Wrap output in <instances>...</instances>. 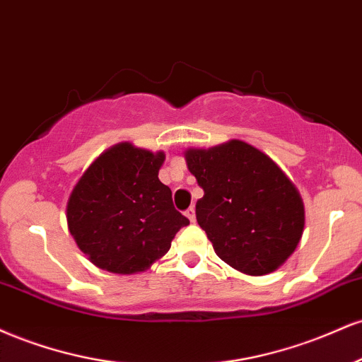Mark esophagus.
<instances>
[{"label": "esophagus", "mask_w": 362, "mask_h": 362, "mask_svg": "<svg viewBox=\"0 0 362 362\" xmlns=\"http://www.w3.org/2000/svg\"><path fill=\"white\" fill-rule=\"evenodd\" d=\"M186 216L189 218V222H194V220H197V211H194L193 206H189L188 210H186Z\"/></svg>", "instance_id": "obj_1"}]
</instances>
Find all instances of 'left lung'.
Returning <instances> with one entry per match:
<instances>
[{
	"label": "left lung",
	"instance_id": "1",
	"mask_svg": "<svg viewBox=\"0 0 362 362\" xmlns=\"http://www.w3.org/2000/svg\"><path fill=\"white\" fill-rule=\"evenodd\" d=\"M185 157L205 191L197 220L216 256L250 276L284 264L303 233L305 206L278 164L242 140L188 148Z\"/></svg>",
	"mask_w": 362,
	"mask_h": 362
}]
</instances>
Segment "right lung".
<instances>
[{
    "label": "right lung",
    "instance_id": "right-lung-1",
    "mask_svg": "<svg viewBox=\"0 0 362 362\" xmlns=\"http://www.w3.org/2000/svg\"><path fill=\"white\" fill-rule=\"evenodd\" d=\"M164 152L122 142L95 159L67 202V227L78 247L100 269L146 271L171 247L189 220L159 181Z\"/></svg>",
    "mask_w": 362,
    "mask_h": 362
}]
</instances>
